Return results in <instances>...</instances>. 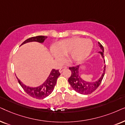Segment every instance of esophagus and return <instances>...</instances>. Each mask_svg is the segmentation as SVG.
<instances>
[{
  "instance_id": "obj_1",
  "label": "esophagus",
  "mask_w": 125,
  "mask_h": 125,
  "mask_svg": "<svg viewBox=\"0 0 125 125\" xmlns=\"http://www.w3.org/2000/svg\"><path fill=\"white\" fill-rule=\"evenodd\" d=\"M67 69V67H66V66H63V67H61L59 69V73H61L64 70V69Z\"/></svg>"
}]
</instances>
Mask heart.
<instances>
[{
  "label": "heart",
  "mask_w": 125,
  "mask_h": 125,
  "mask_svg": "<svg viewBox=\"0 0 125 125\" xmlns=\"http://www.w3.org/2000/svg\"><path fill=\"white\" fill-rule=\"evenodd\" d=\"M93 43L90 39H84L79 37H73L58 42L55 46L50 49L52 55L59 61L64 59V56L69 54L71 61L80 62L90 54Z\"/></svg>",
  "instance_id": "1"
}]
</instances>
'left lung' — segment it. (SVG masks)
<instances>
[{
	"label": "left lung",
	"instance_id": "obj_1",
	"mask_svg": "<svg viewBox=\"0 0 125 125\" xmlns=\"http://www.w3.org/2000/svg\"><path fill=\"white\" fill-rule=\"evenodd\" d=\"M99 46L101 49V51L98 52L101 55V57L104 59V63H105V61L104 59V49L102 44L98 42ZM106 66L104 65V69L102 74L98 79L95 81H86L83 79L81 77L79 74L80 65L76 66L75 67H69V69L71 71V75L70 77L69 78L68 81L71 87L75 91L79 93V94L87 95L92 93L98 87L102 82L103 78H104V73H105Z\"/></svg>",
	"mask_w": 125,
	"mask_h": 125
}]
</instances>
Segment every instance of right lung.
Here are the masks:
<instances>
[{
  "instance_id": "1",
  "label": "right lung",
  "mask_w": 125,
  "mask_h": 125,
  "mask_svg": "<svg viewBox=\"0 0 125 125\" xmlns=\"http://www.w3.org/2000/svg\"><path fill=\"white\" fill-rule=\"evenodd\" d=\"M47 38V36H37L30 38L26 40L24 42H23L21 46L26 44L27 43L32 42H36L43 43L44 42V40ZM60 75L61 74H60L58 70L52 69L51 71L50 74L48 76L47 79L40 86L34 87L27 86L24 84H23V83L21 82V81H20V79H18V77L16 78H17L20 85L21 86V87L23 88L27 94H28L30 96H32L34 98L41 99L45 98L52 92L56 84L58 76Z\"/></svg>"
}]
</instances>
